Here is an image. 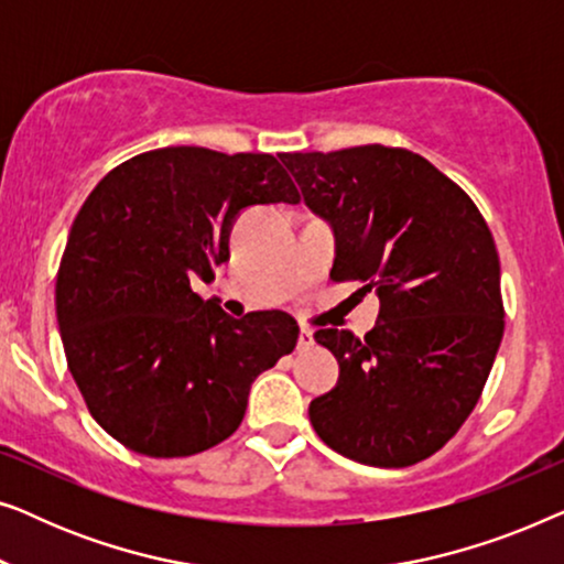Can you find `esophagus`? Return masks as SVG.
Returning a JSON list of instances; mask_svg holds the SVG:
<instances>
[{"mask_svg": "<svg viewBox=\"0 0 564 564\" xmlns=\"http://www.w3.org/2000/svg\"><path fill=\"white\" fill-rule=\"evenodd\" d=\"M315 344V338H313V330L307 328V326H303L300 328V338H297V349L300 351H305V349H311V346Z\"/></svg>", "mask_w": 564, "mask_h": 564, "instance_id": "1", "label": "esophagus"}]
</instances>
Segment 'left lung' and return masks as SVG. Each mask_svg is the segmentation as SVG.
Wrapping results in <instances>:
<instances>
[{"label": "left lung", "instance_id": "8db88e82", "mask_svg": "<svg viewBox=\"0 0 564 564\" xmlns=\"http://www.w3.org/2000/svg\"><path fill=\"white\" fill-rule=\"evenodd\" d=\"M280 159L334 230L330 280H357L380 297L365 338L315 330L338 361L336 388L307 411L315 434L361 465L411 467L467 421L503 338L488 223L413 151L375 143Z\"/></svg>", "mask_w": 564, "mask_h": 564}]
</instances>
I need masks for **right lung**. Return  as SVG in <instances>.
<instances>
[{"mask_svg":"<svg viewBox=\"0 0 564 564\" xmlns=\"http://www.w3.org/2000/svg\"><path fill=\"white\" fill-rule=\"evenodd\" d=\"M297 205L269 153L169 145L84 199L56 276L66 361L91 419L145 457H189L241 426L251 382L295 349L282 311L230 318L189 282L228 261L238 213Z\"/></svg>","mask_w":564,"mask_h":564,"instance_id":"obj_1","label":"right lung"}]
</instances>
